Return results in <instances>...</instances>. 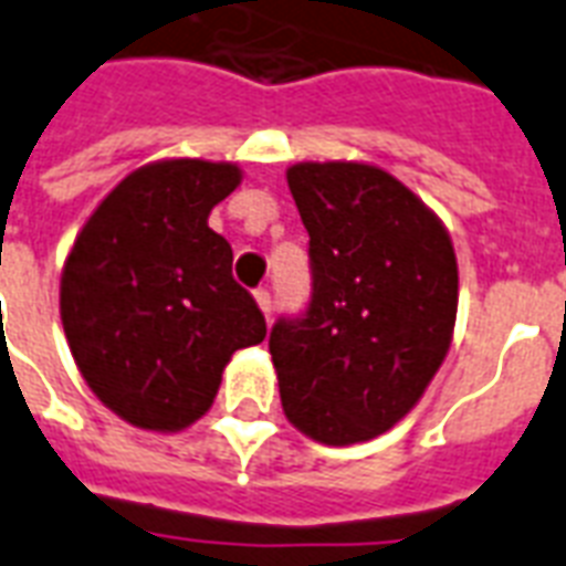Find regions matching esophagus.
I'll use <instances>...</instances> for the list:
<instances>
[{
    "label": "esophagus",
    "mask_w": 566,
    "mask_h": 566,
    "mask_svg": "<svg viewBox=\"0 0 566 566\" xmlns=\"http://www.w3.org/2000/svg\"><path fill=\"white\" fill-rule=\"evenodd\" d=\"M253 295H256V304H260V310L265 313V318H271V313H274V301H271L269 289H256Z\"/></svg>",
    "instance_id": "obj_1"
}]
</instances>
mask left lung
Segmentation results:
<instances>
[{
    "label": "left lung",
    "instance_id": "8db88e82",
    "mask_svg": "<svg viewBox=\"0 0 566 566\" xmlns=\"http://www.w3.org/2000/svg\"><path fill=\"white\" fill-rule=\"evenodd\" d=\"M289 191L310 233L313 292L269 352L289 422L327 446L389 431L449 352L458 260L446 227L387 170L301 161Z\"/></svg>",
    "mask_w": 566,
    "mask_h": 566
}]
</instances>
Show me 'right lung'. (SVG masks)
I'll list each match as a JSON object with an SVG mask.
<instances>
[{
	"mask_svg": "<svg viewBox=\"0 0 566 566\" xmlns=\"http://www.w3.org/2000/svg\"><path fill=\"white\" fill-rule=\"evenodd\" d=\"M239 182L227 161L138 168L96 206L64 262L61 322L78 371L138 428L200 419L230 357L265 339V315L233 277V248L206 223Z\"/></svg>",
	"mask_w": 566,
	"mask_h": 566,
	"instance_id": "obj_1",
	"label": "right lung"
}]
</instances>
